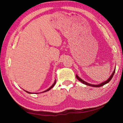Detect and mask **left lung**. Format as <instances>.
<instances>
[{"label":"left lung","mask_w":123,"mask_h":123,"mask_svg":"<svg viewBox=\"0 0 123 123\" xmlns=\"http://www.w3.org/2000/svg\"><path fill=\"white\" fill-rule=\"evenodd\" d=\"M115 68H116V67H115ZM115 70H116V68H115V69H114L113 72L112 73V74H111V75L110 76V78H109V79H108L106 81H104V82H101V83H100V84H98V85H92V84H89V83L87 82H86V81H85L84 80H83L82 79H81V78H80V77H79L78 75H77V74H76V78H77V79H78V80L80 81V82H81L82 83V84H84L86 85H87V86H92V87H101V86H104V85H105V84H107L108 82H109L110 81H111L112 78H113V76L114 75V73H115Z\"/></svg>","instance_id":"left-lung-1"}]
</instances>
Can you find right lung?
I'll list each match as a JSON object with an SVG mask.
<instances>
[{
  "label": "right lung",
  "mask_w": 123,
  "mask_h": 123,
  "mask_svg": "<svg viewBox=\"0 0 123 123\" xmlns=\"http://www.w3.org/2000/svg\"><path fill=\"white\" fill-rule=\"evenodd\" d=\"M56 80H55V81H54V84L52 85V86H50L49 87V88H48L47 90H45V91H43V92H41V93H44V92H47V91H49V90H50V89L53 88V87L54 86V85H55V84H56ZM24 91H25V90H24ZM26 92V93H29V94H34V93H31V92H28V91H25ZM35 94H37V93H35Z\"/></svg>",
  "instance_id": "1"
}]
</instances>
